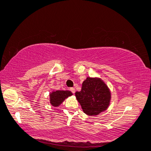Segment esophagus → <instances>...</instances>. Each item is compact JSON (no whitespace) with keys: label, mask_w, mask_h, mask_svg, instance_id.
<instances>
[{"label":"esophagus","mask_w":151,"mask_h":151,"mask_svg":"<svg viewBox=\"0 0 151 151\" xmlns=\"http://www.w3.org/2000/svg\"><path fill=\"white\" fill-rule=\"evenodd\" d=\"M70 91L73 93H75V89L74 88V87H70Z\"/></svg>","instance_id":"34e87169"}]
</instances>
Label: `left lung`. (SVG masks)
I'll list each match as a JSON object with an SVG mask.
<instances>
[{"label": "left lung", "instance_id": "left-lung-1", "mask_svg": "<svg viewBox=\"0 0 151 151\" xmlns=\"http://www.w3.org/2000/svg\"><path fill=\"white\" fill-rule=\"evenodd\" d=\"M83 111L87 115H98L106 111L111 100V92L100 78L87 77L82 84L81 90L75 93Z\"/></svg>", "mask_w": 151, "mask_h": 151}]
</instances>
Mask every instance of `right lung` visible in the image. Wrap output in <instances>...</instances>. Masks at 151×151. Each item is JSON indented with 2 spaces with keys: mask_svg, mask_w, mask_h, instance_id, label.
Here are the masks:
<instances>
[{
  "mask_svg": "<svg viewBox=\"0 0 151 151\" xmlns=\"http://www.w3.org/2000/svg\"><path fill=\"white\" fill-rule=\"evenodd\" d=\"M73 95L69 91H55L50 94V103L53 106H58L65 99Z\"/></svg>",
  "mask_w": 151,
  "mask_h": 151,
  "instance_id": "right-lung-1",
  "label": "right lung"
}]
</instances>
